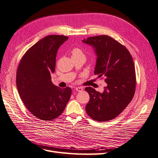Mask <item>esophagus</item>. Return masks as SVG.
Instances as JSON below:
<instances>
[{"label": "esophagus", "instance_id": "esophagus-1", "mask_svg": "<svg viewBox=\"0 0 158 158\" xmlns=\"http://www.w3.org/2000/svg\"><path fill=\"white\" fill-rule=\"evenodd\" d=\"M75 89H76V91L80 92L83 90V88H81V87H77V88H75Z\"/></svg>", "mask_w": 158, "mask_h": 158}]
</instances>
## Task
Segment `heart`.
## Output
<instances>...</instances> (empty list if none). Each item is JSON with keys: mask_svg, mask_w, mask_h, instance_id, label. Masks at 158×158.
<instances>
[{"mask_svg": "<svg viewBox=\"0 0 158 158\" xmlns=\"http://www.w3.org/2000/svg\"><path fill=\"white\" fill-rule=\"evenodd\" d=\"M71 53H72L73 57H81V56L85 57L83 51L78 48H74V49H73L72 51H71Z\"/></svg>", "mask_w": 158, "mask_h": 158, "instance_id": "b5f03b06", "label": "heart"}]
</instances>
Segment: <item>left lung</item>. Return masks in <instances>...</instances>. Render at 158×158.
I'll return each instance as SVG.
<instances>
[{
	"instance_id": "8db88e82",
	"label": "left lung",
	"mask_w": 158,
	"mask_h": 158,
	"mask_svg": "<svg viewBox=\"0 0 158 158\" xmlns=\"http://www.w3.org/2000/svg\"><path fill=\"white\" fill-rule=\"evenodd\" d=\"M82 42L95 48L97 58L94 74L105 78L107 84L102 94L91 87L85 88L90 98L86 112L95 121L111 120L123 112L135 94L136 74L132 56L126 47L109 36H91Z\"/></svg>"
}]
</instances>
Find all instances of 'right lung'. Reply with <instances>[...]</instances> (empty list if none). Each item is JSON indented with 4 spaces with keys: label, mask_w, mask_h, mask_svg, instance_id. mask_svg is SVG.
I'll return each instance as SVG.
<instances>
[{
    "label": "right lung",
    "mask_w": 158,
    "mask_h": 158,
    "mask_svg": "<svg viewBox=\"0 0 158 158\" xmlns=\"http://www.w3.org/2000/svg\"><path fill=\"white\" fill-rule=\"evenodd\" d=\"M68 40L63 35H48L31 47L21 58L16 74L19 95L29 112L42 120L50 121L63 113L72 90L53 84L58 48Z\"/></svg>",
    "instance_id": "right-lung-1"
}]
</instances>
